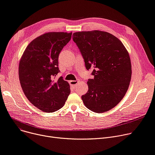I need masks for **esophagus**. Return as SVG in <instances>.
<instances>
[{
  "mask_svg": "<svg viewBox=\"0 0 155 155\" xmlns=\"http://www.w3.org/2000/svg\"><path fill=\"white\" fill-rule=\"evenodd\" d=\"M79 81H80L79 80H71V81H70V85L75 86V85H77V84Z\"/></svg>",
  "mask_w": 155,
  "mask_h": 155,
  "instance_id": "obj_1",
  "label": "esophagus"
}]
</instances>
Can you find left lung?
I'll return each mask as SVG.
<instances>
[{
	"label": "left lung",
	"mask_w": 155,
	"mask_h": 155,
	"mask_svg": "<svg viewBox=\"0 0 155 155\" xmlns=\"http://www.w3.org/2000/svg\"><path fill=\"white\" fill-rule=\"evenodd\" d=\"M74 41L85 60L87 70L93 68V79L81 96L85 106L97 112L114 107L125 96L132 77L129 54L122 42L112 34L99 30L73 34Z\"/></svg>",
	"instance_id": "1"
}]
</instances>
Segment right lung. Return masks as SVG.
I'll return each instance as SVG.
<instances>
[{
    "mask_svg": "<svg viewBox=\"0 0 155 155\" xmlns=\"http://www.w3.org/2000/svg\"><path fill=\"white\" fill-rule=\"evenodd\" d=\"M72 33L48 32L33 39L20 60L18 76L23 91L29 101L45 112L64 106L70 93L69 83L60 77L58 59Z\"/></svg>",
    "mask_w": 155,
    "mask_h": 155,
    "instance_id": "1",
    "label": "right lung"
}]
</instances>
